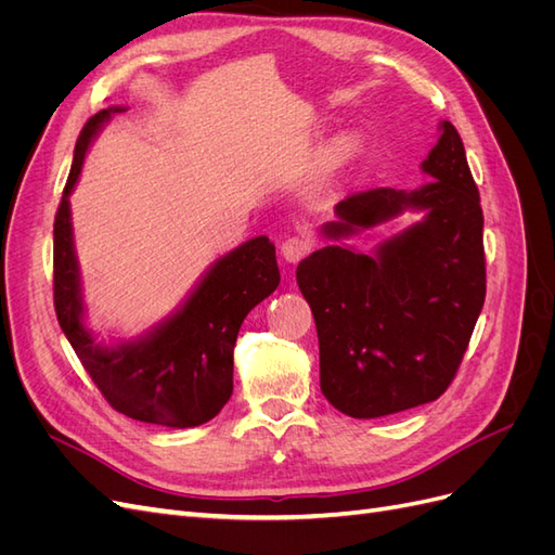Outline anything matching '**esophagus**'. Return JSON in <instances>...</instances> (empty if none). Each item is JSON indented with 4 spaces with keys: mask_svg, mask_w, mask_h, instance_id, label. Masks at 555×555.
Returning <instances> with one entry per match:
<instances>
[{
    "mask_svg": "<svg viewBox=\"0 0 555 555\" xmlns=\"http://www.w3.org/2000/svg\"><path fill=\"white\" fill-rule=\"evenodd\" d=\"M310 249H312V241L306 238V236H289L280 247L282 257L287 259L289 263H296V261H300L304 257H308Z\"/></svg>",
    "mask_w": 555,
    "mask_h": 555,
    "instance_id": "obj_1",
    "label": "esophagus"
}]
</instances>
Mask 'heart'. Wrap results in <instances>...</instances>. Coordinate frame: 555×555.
<instances>
[{
  "instance_id": "b5f03b06",
  "label": "heart",
  "mask_w": 555,
  "mask_h": 555,
  "mask_svg": "<svg viewBox=\"0 0 555 555\" xmlns=\"http://www.w3.org/2000/svg\"><path fill=\"white\" fill-rule=\"evenodd\" d=\"M338 150H340V153H343V155H349V150H351V145H349V143H343V145H340Z\"/></svg>"
}]
</instances>
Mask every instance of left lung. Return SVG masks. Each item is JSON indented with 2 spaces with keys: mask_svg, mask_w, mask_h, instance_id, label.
<instances>
[{
  "mask_svg": "<svg viewBox=\"0 0 555 555\" xmlns=\"http://www.w3.org/2000/svg\"><path fill=\"white\" fill-rule=\"evenodd\" d=\"M440 131L422 164L435 180L414 192L349 194L324 236H354L408 208L426 210L422 222L379 243L375 255L326 245L296 268L317 324L322 393L347 416L377 418L438 400L483 308L479 190L456 127L444 120Z\"/></svg>",
  "mask_w": 555,
  "mask_h": 555,
  "instance_id": "1",
  "label": "left lung"
}]
</instances>
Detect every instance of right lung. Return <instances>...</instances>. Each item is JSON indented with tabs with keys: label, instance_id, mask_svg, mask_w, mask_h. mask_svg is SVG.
I'll list each match as a JSON object with an SVG mask.
<instances>
[{
	"label": "right lung",
	"instance_id": "1",
	"mask_svg": "<svg viewBox=\"0 0 555 555\" xmlns=\"http://www.w3.org/2000/svg\"><path fill=\"white\" fill-rule=\"evenodd\" d=\"M104 108L82 127L69 180L53 229V298L57 322L96 389L111 408L137 422L192 428L210 422L233 391V347L243 319L280 284L275 245L251 238L212 263L176 314L143 338L104 347L82 324L80 275L74 251L69 194L94 133L111 113Z\"/></svg>",
	"mask_w": 555,
	"mask_h": 555
}]
</instances>
